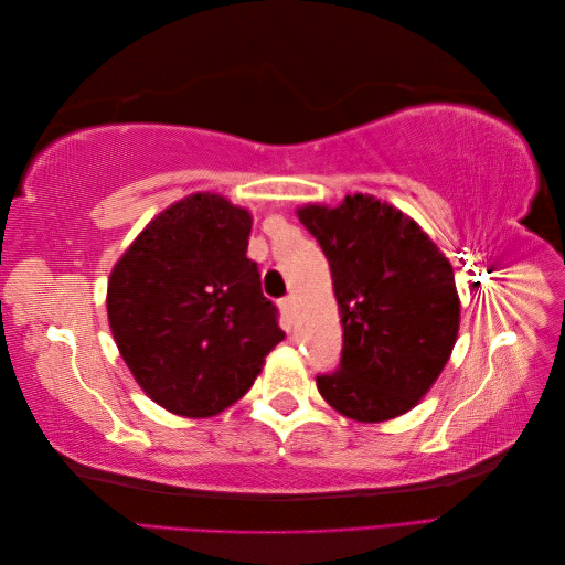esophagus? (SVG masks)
<instances>
[{"mask_svg": "<svg viewBox=\"0 0 565 565\" xmlns=\"http://www.w3.org/2000/svg\"><path fill=\"white\" fill-rule=\"evenodd\" d=\"M280 309H282L285 313H292V311H295V297H292V295L285 297V299L280 301Z\"/></svg>", "mask_w": 565, "mask_h": 565, "instance_id": "esophagus-1", "label": "esophagus"}]
</instances>
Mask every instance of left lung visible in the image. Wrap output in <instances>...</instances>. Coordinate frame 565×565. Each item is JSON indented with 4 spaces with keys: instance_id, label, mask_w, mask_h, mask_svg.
Returning <instances> with one entry per match:
<instances>
[{
    "instance_id": "obj_1",
    "label": "left lung",
    "mask_w": 565,
    "mask_h": 565,
    "mask_svg": "<svg viewBox=\"0 0 565 565\" xmlns=\"http://www.w3.org/2000/svg\"><path fill=\"white\" fill-rule=\"evenodd\" d=\"M330 262L344 347L318 391L355 422L415 407L446 367L459 330L455 273L413 218L372 195L299 210Z\"/></svg>"
}]
</instances>
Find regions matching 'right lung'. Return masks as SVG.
<instances>
[{"label": "right lung", "mask_w": 565, "mask_h": 565, "mask_svg": "<svg viewBox=\"0 0 565 565\" xmlns=\"http://www.w3.org/2000/svg\"><path fill=\"white\" fill-rule=\"evenodd\" d=\"M252 216L214 193L164 210L108 280V320L134 380L164 409L212 417L280 344L276 303L247 259Z\"/></svg>", "instance_id": "right-lung-1"}]
</instances>
